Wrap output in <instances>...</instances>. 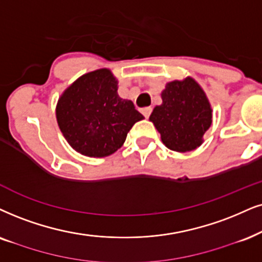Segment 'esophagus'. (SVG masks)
<instances>
[{"instance_id": "obj_1", "label": "esophagus", "mask_w": 262, "mask_h": 262, "mask_svg": "<svg viewBox=\"0 0 262 262\" xmlns=\"http://www.w3.org/2000/svg\"><path fill=\"white\" fill-rule=\"evenodd\" d=\"M151 112H152V108L151 107H142L141 108V114L144 115L146 118L151 115Z\"/></svg>"}]
</instances>
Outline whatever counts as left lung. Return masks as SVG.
<instances>
[{
	"instance_id": "1",
	"label": "left lung",
	"mask_w": 262,
	"mask_h": 262,
	"mask_svg": "<svg viewBox=\"0 0 262 262\" xmlns=\"http://www.w3.org/2000/svg\"><path fill=\"white\" fill-rule=\"evenodd\" d=\"M150 121L168 148L178 152L194 150L211 124V108L203 89L194 79L173 81L162 93Z\"/></svg>"
}]
</instances>
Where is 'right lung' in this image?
<instances>
[{
  "label": "right lung",
  "mask_w": 262,
  "mask_h": 262,
  "mask_svg": "<svg viewBox=\"0 0 262 262\" xmlns=\"http://www.w3.org/2000/svg\"><path fill=\"white\" fill-rule=\"evenodd\" d=\"M142 118L133 102L118 97L117 81L107 69L79 77L64 92L57 106L58 124L65 139L89 157L117 151Z\"/></svg>",
  "instance_id": "add662e5"
}]
</instances>
